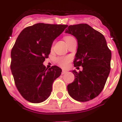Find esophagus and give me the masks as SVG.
Instances as JSON below:
<instances>
[{
  "label": "esophagus",
  "instance_id": "34e87169",
  "mask_svg": "<svg viewBox=\"0 0 122 122\" xmlns=\"http://www.w3.org/2000/svg\"><path fill=\"white\" fill-rule=\"evenodd\" d=\"M66 73H67V71H66V70H63L62 72H61V74H62V75H64V74H66Z\"/></svg>",
  "mask_w": 122,
  "mask_h": 122
}]
</instances>
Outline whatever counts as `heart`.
I'll use <instances>...</instances> for the list:
<instances>
[{
	"label": "heart",
	"mask_w": 122,
	"mask_h": 122,
	"mask_svg": "<svg viewBox=\"0 0 122 122\" xmlns=\"http://www.w3.org/2000/svg\"><path fill=\"white\" fill-rule=\"evenodd\" d=\"M73 38L74 37L73 36H66L64 37V40H65L66 43H68L71 39ZM70 60H71V58H70V56H65V57H59V58H57L56 59V61L59 66H60L62 68H66V67L68 66Z\"/></svg>",
	"instance_id": "heart-1"
}]
</instances>
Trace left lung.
Masks as SVG:
<instances>
[{
	"mask_svg": "<svg viewBox=\"0 0 122 122\" xmlns=\"http://www.w3.org/2000/svg\"><path fill=\"white\" fill-rule=\"evenodd\" d=\"M65 32L78 41L74 60L75 67H83L79 73L74 70L75 80L67 86L68 93L78 102H87L99 95L110 71L111 51L102 34L86 24L69 25Z\"/></svg>",
	"mask_w": 122,
	"mask_h": 122,
	"instance_id": "1",
	"label": "left lung"
}]
</instances>
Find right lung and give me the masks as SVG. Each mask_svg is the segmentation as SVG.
<instances>
[{
	"mask_svg": "<svg viewBox=\"0 0 122 122\" xmlns=\"http://www.w3.org/2000/svg\"><path fill=\"white\" fill-rule=\"evenodd\" d=\"M67 27L36 24L25 27L17 38L11 51L10 69L19 92L29 102L46 100L54 81L61 75V68L52 66L47 70L42 63L49 57L53 41Z\"/></svg>",
	"mask_w": 122,
	"mask_h": 122,
	"instance_id": "add662e5",
	"label": "right lung"
}]
</instances>
